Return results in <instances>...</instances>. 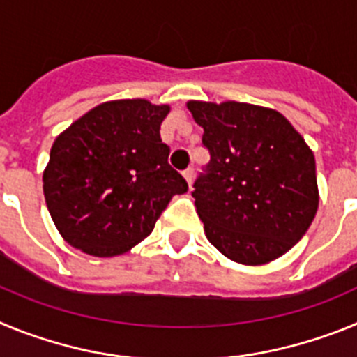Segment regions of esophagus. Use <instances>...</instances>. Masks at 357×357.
Masks as SVG:
<instances>
[{
	"label": "esophagus",
	"instance_id": "obj_1",
	"mask_svg": "<svg viewBox=\"0 0 357 357\" xmlns=\"http://www.w3.org/2000/svg\"><path fill=\"white\" fill-rule=\"evenodd\" d=\"M182 175H184L185 182H188V184L191 185V182H193V168H188V169H184V172H182Z\"/></svg>",
	"mask_w": 357,
	"mask_h": 357
}]
</instances>
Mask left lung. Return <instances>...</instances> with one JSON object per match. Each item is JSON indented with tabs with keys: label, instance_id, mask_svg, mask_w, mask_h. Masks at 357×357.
I'll return each mask as SVG.
<instances>
[{
	"label": "left lung",
	"instance_id": "left-lung-1",
	"mask_svg": "<svg viewBox=\"0 0 357 357\" xmlns=\"http://www.w3.org/2000/svg\"><path fill=\"white\" fill-rule=\"evenodd\" d=\"M188 109L211 153L191 193L211 245L248 266L284 255L318 209L311 148L268 107L191 100Z\"/></svg>",
	"mask_w": 357,
	"mask_h": 357
}]
</instances>
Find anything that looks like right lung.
Instances as JSON below:
<instances>
[{"label": "right lung", "mask_w": 357, "mask_h": 357, "mask_svg": "<svg viewBox=\"0 0 357 357\" xmlns=\"http://www.w3.org/2000/svg\"><path fill=\"white\" fill-rule=\"evenodd\" d=\"M169 105L143 98L100 103L53 143L43 173L46 206L71 247L96 257L125 254L151 234L188 182L168 164L160 123Z\"/></svg>", "instance_id": "1"}]
</instances>
